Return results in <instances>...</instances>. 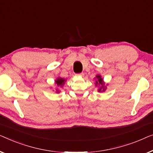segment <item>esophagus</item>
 Listing matches in <instances>:
<instances>
[{
	"label": "esophagus",
	"instance_id": "1",
	"mask_svg": "<svg viewBox=\"0 0 153 153\" xmlns=\"http://www.w3.org/2000/svg\"><path fill=\"white\" fill-rule=\"evenodd\" d=\"M76 76H84V74H83V73H81V74H76Z\"/></svg>",
	"mask_w": 153,
	"mask_h": 153
}]
</instances>
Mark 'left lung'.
Wrapping results in <instances>:
<instances>
[{
    "instance_id": "1",
    "label": "left lung",
    "mask_w": 153,
    "mask_h": 153,
    "mask_svg": "<svg viewBox=\"0 0 153 153\" xmlns=\"http://www.w3.org/2000/svg\"><path fill=\"white\" fill-rule=\"evenodd\" d=\"M96 77H97L98 80L96 81V85H97V84H98L99 85H102V87H101L100 89H99L98 91H100V90H102V91H105L104 86H103V85H104V83H103V79L101 78L100 76H96Z\"/></svg>"
}]
</instances>
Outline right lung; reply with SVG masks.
Instances as JSON below:
<instances>
[{
  "instance_id": "right-lung-1",
  "label": "right lung",
  "mask_w": 153,
  "mask_h": 153,
  "mask_svg": "<svg viewBox=\"0 0 153 153\" xmlns=\"http://www.w3.org/2000/svg\"><path fill=\"white\" fill-rule=\"evenodd\" d=\"M64 82H65V79H62V78H57V80H55V82L58 86L64 85ZM58 92H59V91H58Z\"/></svg>"
}]
</instances>
